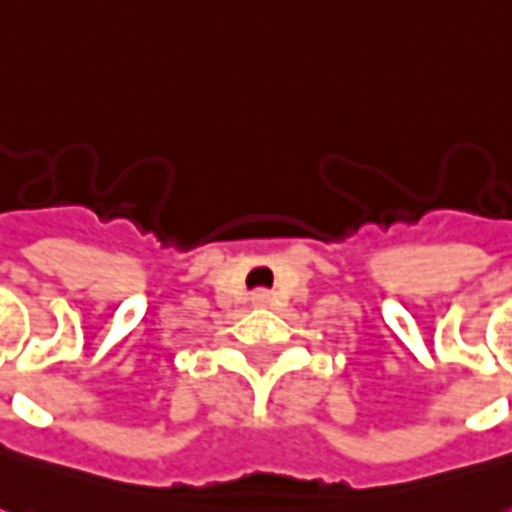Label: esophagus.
<instances>
[{"label": "esophagus", "mask_w": 512, "mask_h": 512, "mask_svg": "<svg viewBox=\"0 0 512 512\" xmlns=\"http://www.w3.org/2000/svg\"><path fill=\"white\" fill-rule=\"evenodd\" d=\"M252 305L268 307V305H271V293L263 291V288H260V291H255V293H252Z\"/></svg>", "instance_id": "1"}]
</instances>
